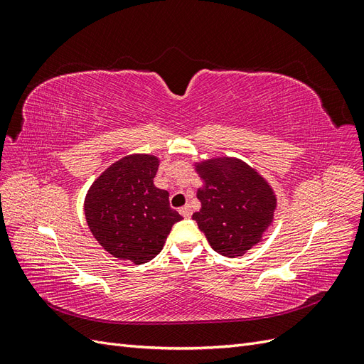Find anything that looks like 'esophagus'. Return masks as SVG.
<instances>
[{"label": "esophagus", "instance_id": "esophagus-1", "mask_svg": "<svg viewBox=\"0 0 364 364\" xmlns=\"http://www.w3.org/2000/svg\"><path fill=\"white\" fill-rule=\"evenodd\" d=\"M179 213H181V215H182L183 218H190V217H191V214H193V211H191V208H190L188 205H185V206H182V208L179 209Z\"/></svg>", "mask_w": 364, "mask_h": 364}]
</instances>
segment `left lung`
Listing matches in <instances>:
<instances>
[{
    "instance_id": "1",
    "label": "left lung",
    "mask_w": 364,
    "mask_h": 364,
    "mask_svg": "<svg viewBox=\"0 0 364 364\" xmlns=\"http://www.w3.org/2000/svg\"><path fill=\"white\" fill-rule=\"evenodd\" d=\"M203 181L200 211L193 214L208 243L228 258L243 257L272 226L277 196L269 182L237 158L217 156L194 164Z\"/></svg>"
}]
</instances>
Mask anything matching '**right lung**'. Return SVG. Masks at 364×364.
<instances>
[{
    "label": "right lung",
    "instance_id": "add662e5",
    "mask_svg": "<svg viewBox=\"0 0 364 364\" xmlns=\"http://www.w3.org/2000/svg\"><path fill=\"white\" fill-rule=\"evenodd\" d=\"M155 155H129L107 167L85 197V217L105 250L123 261L144 264L162 250L182 215L170 208L168 191L153 183Z\"/></svg>",
    "mask_w": 364,
    "mask_h": 364
}]
</instances>
